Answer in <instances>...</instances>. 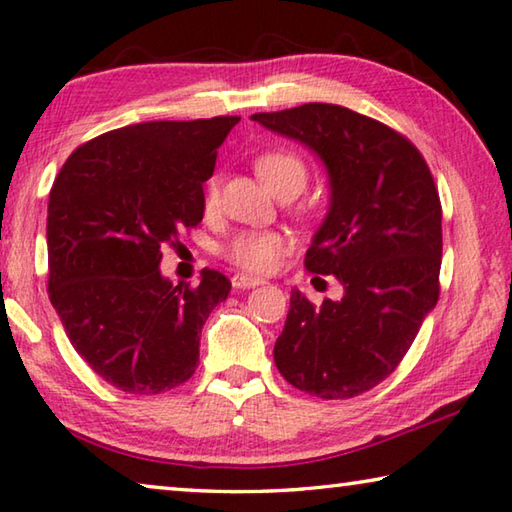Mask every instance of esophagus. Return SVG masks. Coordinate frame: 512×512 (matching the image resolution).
I'll return each mask as SVG.
<instances>
[{"label":"esophagus","instance_id":"34e87169","mask_svg":"<svg viewBox=\"0 0 512 512\" xmlns=\"http://www.w3.org/2000/svg\"><path fill=\"white\" fill-rule=\"evenodd\" d=\"M266 280H262V278H253V275H243V273H237L232 278V287L234 289H253V287H259V285H264Z\"/></svg>","mask_w":512,"mask_h":512}]
</instances>
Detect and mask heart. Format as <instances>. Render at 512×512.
<instances>
[{"label":"heart","mask_w":512,"mask_h":512,"mask_svg":"<svg viewBox=\"0 0 512 512\" xmlns=\"http://www.w3.org/2000/svg\"><path fill=\"white\" fill-rule=\"evenodd\" d=\"M255 170L262 177V182L269 186L275 196L282 193H298L305 189L307 166L305 161L294 152L287 150H269L259 154L255 159ZM218 198V177H212L207 184V205H214ZM285 248L282 234L273 230H248L239 232L223 248L225 259H230L234 266L250 273L271 271L278 257Z\"/></svg>","instance_id":"heart-1"}]
</instances>
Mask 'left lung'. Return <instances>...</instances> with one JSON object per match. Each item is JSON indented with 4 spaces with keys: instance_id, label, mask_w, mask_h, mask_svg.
Listing matches in <instances>:
<instances>
[{
    "instance_id": "left-lung-1",
    "label": "left lung",
    "mask_w": 512,
    "mask_h": 512,
    "mask_svg": "<svg viewBox=\"0 0 512 512\" xmlns=\"http://www.w3.org/2000/svg\"><path fill=\"white\" fill-rule=\"evenodd\" d=\"M250 120L303 143L326 168L330 205L305 266L344 287L342 300L321 307L291 291L275 367L300 392L351 399L396 369L437 305L442 205L433 175L405 136L339 104Z\"/></svg>"
}]
</instances>
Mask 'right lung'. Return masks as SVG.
Instances as JSON below:
<instances>
[{"label":"right lung","instance_id":"add662e5","mask_svg":"<svg viewBox=\"0 0 512 512\" xmlns=\"http://www.w3.org/2000/svg\"><path fill=\"white\" fill-rule=\"evenodd\" d=\"M237 116L152 120L113 129L70 154L47 205L50 300L75 351L127 394L186 383L207 316L230 294L164 278L161 246L205 214V184Z\"/></svg>","mask_w":512,"mask_h":512}]
</instances>
